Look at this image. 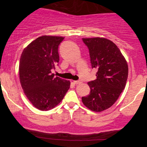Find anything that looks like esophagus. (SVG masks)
<instances>
[{"label":"esophagus","mask_w":147,"mask_h":147,"mask_svg":"<svg viewBox=\"0 0 147 147\" xmlns=\"http://www.w3.org/2000/svg\"><path fill=\"white\" fill-rule=\"evenodd\" d=\"M73 83L75 84H79L82 83V82L81 81H73Z\"/></svg>","instance_id":"34e87169"}]
</instances>
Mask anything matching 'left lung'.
I'll return each instance as SVG.
<instances>
[{"label":"left lung","instance_id":"1","mask_svg":"<svg viewBox=\"0 0 147 147\" xmlns=\"http://www.w3.org/2000/svg\"><path fill=\"white\" fill-rule=\"evenodd\" d=\"M89 50L92 68L97 70V79L88 83L90 94L82 97L88 109L101 112L117 100L126 86L129 74L127 62L113 41L102 37L83 38Z\"/></svg>","mask_w":147,"mask_h":147}]
</instances>
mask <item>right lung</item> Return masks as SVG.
<instances>
[{
  "mask_svg": "<svg viewBox=\"0 0 147 147\" xmlns=\"http://www.w3.org/2000/svg\"><path fill=\"white\" fill-rule=\"evenodd\" d=\"M64 37L39 36L23 50L19 63V79L25 95L41 111H49L61 102L70 81L55 77L52 69L59 61L58 48Z\"/></svg>",
  "mask_w": 147,
  "mask_h": 147,
  "instance_id": "add662e5",
  "label": "right lung"
}]
</instances>
